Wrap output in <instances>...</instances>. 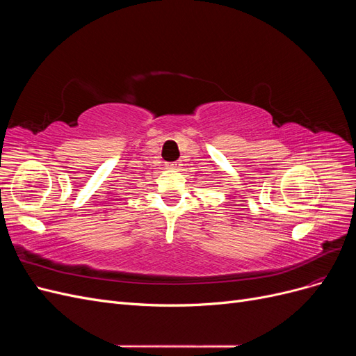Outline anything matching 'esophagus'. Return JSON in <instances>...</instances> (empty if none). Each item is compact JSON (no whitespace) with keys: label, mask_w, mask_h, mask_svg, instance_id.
I'll list each match as a JSON object with an SVG mask.
<instances>
[{"label":"esophagus","mask_w":356,"mask_h":356,"mask_svg":"<svg viewBox=\"0 0 356 356\" xmlns=\"http://www.w3.org/2000/svg\"><path fill=\"white\" fill-rule=\"evenodd\" d=\"M169 169H178L179 168V161H172V163L166 165Z\"/></svg>","instance_id":"1"}]
</instances>
